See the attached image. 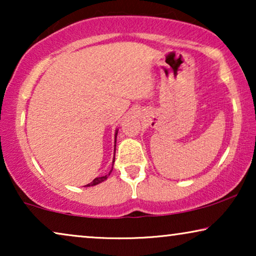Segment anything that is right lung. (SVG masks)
<instances>
[{
  "label": "right lung",
  "instance_id": "right-lung-1",
  "mask_svg": "<svg viewBox=\"0 0 256 256\" xmlns=\"http://www.w3.org/2000/svg\"><path fill=\"white\" fill-rule=\"evenodd\" d=\"M115 138H116V135H115ZM115 142H116V141H115ZM114 160H115V156H114ZM113 163H114V160H113ZM112 170H113V166H112ZM112 170L110 171V174H104V176H102V177H96V180H93V182H92V183H90V184H88V185H87V186H93V185H96V184H99V183H101V182L106 180H107V177H108V176H110V172H112Z\"/></svg>",
  "mask_w": 256,
  "mask_h": 256
}]
</instances>
